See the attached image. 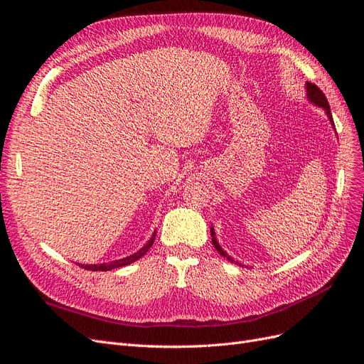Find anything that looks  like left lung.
Here are the masks:
<instances>
[{"instance_id":"obj_1","label":"left lung","mask_w":364,"mask_h":364,"mask_svg":"<svg viewBox=\"0 0 364 364\" xmlns=\"http://www.w3.org/2000/svg\"><path fill=\"white\" fill-rule=\"evenodd\" d=\"M306 95H308V100H310L311 103H314V105H316V106H318V107H323V109H325V112H326V115H328L329 121H331V124L334 126L333 115H331V109H329V103H328V100H326L325 94H323L321 90H318V87H317L314 83L306 82ZM211 235H213V245H214V247L217 249V252L220 253V255L225 257V258H226V259H229L230 262H235V264H238L237 261H234L232 258H230L222 247H220V245L217 243L215 232H214V229H213V228H211ZM240 266H241V264H240Z\"/></svg>"}]
</instances>
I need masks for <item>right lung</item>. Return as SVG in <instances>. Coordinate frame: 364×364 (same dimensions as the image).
Listing matches in <instances>:
<instances>
[{
    "instance_id": "obj_1",
    "label": "right lung",
    "mask_w": 364,
    "mask_h": 364,
    "mask_svg": "<svg viewBox=\"0 0 364 364\" xmlns=\"http://www.w3.org/2000/svg\"><path fill=\"white\" fill-rule=\"evenodd\" d=\"M155 237H156V230H155V232H153V235H151L150 240L147 241V245L142 246L136 253H134V255H130V257L121 258V259H115V261H111V262H105V264H79V266H80L82 269L92 270V272H107V270H112V269H118V267L127 266V264H132L134 261H136V259H139L141 257L146 255V253L149 252V249L151 247L153 241H155Z\"/></svg>"
}]
</instances>
